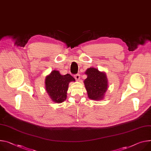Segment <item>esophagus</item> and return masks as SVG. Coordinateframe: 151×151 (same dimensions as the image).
<instances>
[{"instance_id": "esophagus-1", "label": "esophagus", "mask_w": 151, "mask_h": 151, "mask_svg": "<svg viewBox=\"0 0 151 151\" xmlns=\"http://www.w3.org/2000/svg\"><path fill=\"white\" fill-rule=\"evenodd\" d=\"M75 78L76 81H79L80 79V75L79 74H77L76 75H75Z\"/></svg>"}]
</instances>
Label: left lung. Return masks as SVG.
Returning <instances> with one entry per match:
<instances>
[{
	"instance_id": "obj_1",
	"label": "left lung",
	"mask_w": 151,
	"mask_h": 151,
	"mask_svg": "<svg viewBox=\"0 0 151 151\" xmlns=\"http://www.w3.org/2000/svg\"><path fill=\"white\" fill-rule=\"evenodd\" d=\"M85 74L87 75V78L84 83L89 99L94 101L104 99L108 88L106 73L99 71L95 67H90L87 68Z\"/></svg>"
}]
</instances>
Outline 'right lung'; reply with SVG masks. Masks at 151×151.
<instances>
[{
	"instance_id": "add662e5",
	"label": "right lung",
	"mask_w": 151,
	"mask_h": 151,
	"mask_svg": "<svg viewBox=\"0 0 151 151\" xmlns=\"http://www.w3.org/2000/svg\"><path fill=\"white\" fill-rule=\"evenodd\" d=\"M75 79L70 75H62L58 70H53L46 76L45 88L52 101L60 104L65 101L68 84Z\"/></svg>"
}]
</instances>
